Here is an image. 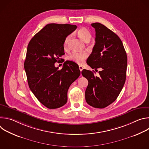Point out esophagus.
I'll return each instance as SVG.
<instances>
[{
	"mask_svg": "<svg viewBox=\"0 0 149 149\" xmlns=\"http://www.w3.org/2000/svg\"><path fill=\"white\" fill-rule=\"evenodd\" d=\"M83 68H83L82 66H81V65H79V70H80L81 72L83 70Z\"/></svg>",
	"mask_w": 149,
	"mask_h": 149,
	"instance_id": "1",
	"label": "esophagus"
}]
</instances>
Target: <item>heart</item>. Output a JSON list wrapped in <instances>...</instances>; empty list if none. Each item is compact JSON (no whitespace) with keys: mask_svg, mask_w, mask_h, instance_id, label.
<instances>
[{"mask_svg":"<svg viewBox=\"0 0 149 149\" xmlns=\"http://www.w3.org/2000/svg\"><path fill=\"white\" fill-rule=\"evenodd\" d=\"M78 36L84 42H87L88 40L90 41L91 38V35L90 33V32L85 28H80L78 32ZM71 36L68 35L66 37L65 39L64 42H63V47L65 48H67L69 40L70 39ZM88 54L86 52H73L71 53L68 56V59L70 61H71L72 62H74L78 64H82V63L84 62L86 59L88 58Z\"/></svg>","mask_w":149,"mask_h":149,"instance_id":"obj_1","label":"heart"}]
</instances>
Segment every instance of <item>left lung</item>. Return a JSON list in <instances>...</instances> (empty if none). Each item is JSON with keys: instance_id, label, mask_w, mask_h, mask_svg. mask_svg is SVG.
Listing matches in <instances>:
<instances>
[{"instance_id": "left-lung-1", "label": "left lung", "mask_w": 149, "mask_h": 149, "mask_svg": "<svg viewBox=\"0 0 149 149\" xmlns=\"http://www.w3.org/2000/svg\"><path fill=\"white\" fill-rule=\"evenodd\" d=\"M91 26L95 30V44L87 59V64L99 71L84 69L81 74L88 81L86 90V102L94 108L103 109L119 95L125 81L127 57L122 41L112 31L100 23Z\"/></svg>"}]
</instances>
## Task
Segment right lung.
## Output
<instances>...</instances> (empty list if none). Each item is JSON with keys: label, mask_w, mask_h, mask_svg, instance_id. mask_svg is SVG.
<instances>
[{"label": "right lung", "mask_w": 149, "mask_h": 149, "mask_svg": "<svg viewBox=\"0 0 149 149\" xmlns=\"http://www.w3.org/2000/svg\"><path fill=\"white\" fill-rule=\"evenodd\" d=\"M76 28V25L70 24H48L28 45L24 68L29 88L49 109L67 103L68 88L80 75L78 65L72 61H65L60 70L55 67V63L65 54V39Z\"/></svg>", "instance_id": "obj_1"}]
</instances>
